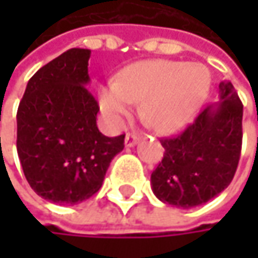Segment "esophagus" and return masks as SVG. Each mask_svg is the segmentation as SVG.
I'll list each match as a JSON object with an SVG mask.
<instances>
[{
    "label": "esophagus",
    "mask_w": 258,
    "mask_h": 258,
    "mask_svg": "<svg viewBox=\"0 0 258 258\" xmlns=\"http://www.w3.org/2000/svg\"><path fill=\"white\" fill-rule=\"evenodd\" d=\"M139 142V137L136 136V134H133V133H128L127 136H125V146L127 148H131V146H134L136 143Z\"/></svg>",
    "instance_id": "obj_1"
}]
</instances>
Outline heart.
Masks as SVG:
<instances>
[{
  "label": "heart",
  "instance_id": "1",
  "mask_svg": "<svg viewBox=\"0 0 258 258\" xmlns=\"http://www.w3.org/2000/svg\"><path fill=\"white\" fill-rule=\"evenodd\" d=\"M211 89V75L202 64L152 59L131 64L116 82L100 88V109L118 125L133 103H140L142 118L158 133L183 130L197 115Z\"/></svg>",
  "mask_w": 258,
  "mask_h": 258
}]
</instances>
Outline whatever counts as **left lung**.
I'll return each mask as SVG.
<instances>
[{
	"instance_id": "8db88e82",
	"label": "left lung",
	"mask_w": 258,
	"mask_h": 258,
	"mask_svg": "<svg viewBox=\"0 0 258 258\" xmlns=\"http://www.w3.org/2000/svg\"><path fill=\"white\" fill-rule=\"evenodd\" d=\"M242 115L232 82H221L218 103L203 109L179 136L161 139L164 157L151 175L154 194L189 209L224 191L240 158Z\"/></svg>"
}]
</instances>
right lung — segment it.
Here are the masks:
<instances>
[{
    "label": "right lung",
    "instance_id": "obj_1",
    "mask_svg": "<svg viewBox=\"0 0 258 258\" xmlns=\"http://www.w3.org/2000/svg\"><path fill=\"white\" fill-rule=\"evenodd\" d=\"M89 49H70L28 80L18 109V155L28 183L43 199L76 205L103 185L125 134L107 137L88 91Z\"/></svg>",
    "mask_w": 258,
    "mask_h": 258
}]
</instances>
